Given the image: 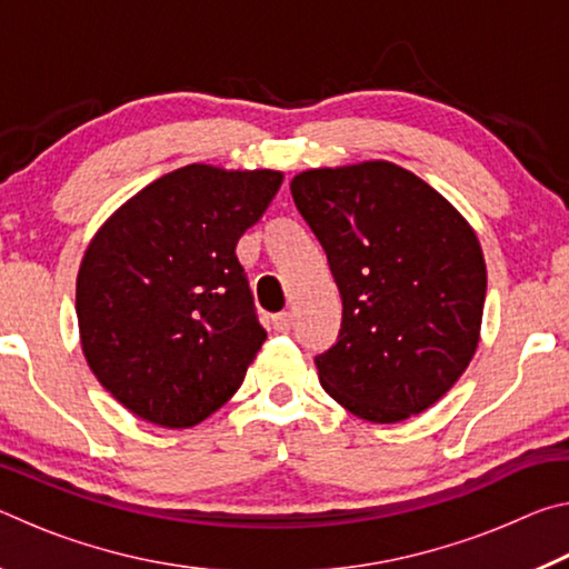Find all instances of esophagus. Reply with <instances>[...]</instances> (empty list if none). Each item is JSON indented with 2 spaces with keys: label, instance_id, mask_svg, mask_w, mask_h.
I'll use <instances>...</instances> for the list:
<instances>
[{
  "label": "esophagus",
  "instance_id": "esophagus-1",
  "mask_svg": "<svg viewBox=\"0 0 569 569\" xmlns=\"http://www.w3.org/2000/svg\"><path fill=\"white\" fill-rule=\"evenodd\" d=\"M291 313L288 311H281V313H276V316H271V326L273 329L278 331V333H286L288 329H291Z\"/></svg>",
  "mask_w": 569,
  "mask_h": 569
}]
</instances>
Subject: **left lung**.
<instances>
[{
  "label": "left lung",
  "instance_id": "8db88e82",
  "mask_svg": "<svg viewBox=\"0 0 569 569\" xmlns=\"http://www.w3.org/2000/svg\"><path fill=\"white\" fill-rule=\"evenodd\" d=\"M293 203L343 301L321 387L353 417L397 423L455 387L477 351L487 266L445 196L387 160L298 172Z\"/></svg>",
  "mask_w": 569,
  "mask_h": 569
}]
</instances>
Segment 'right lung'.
<instances>
[{
    "mask_svg": "<svg viewBox=\"0 0 569 569\" xmlns=\"http://www.w3.org/2000/svg\"><path fill=\"white\" fill-rule=\"evenodd\" d=\"M278 170L178 168L104 220L77 273L82 353L134 417L196 427L233 397L266 341L238 238Z\"/></svg>",
    "mask_w": 569,
    "mask_h": 569,
    "instance_id": "right-lung-1",
    "label": "right lung"
}]
</instances>
